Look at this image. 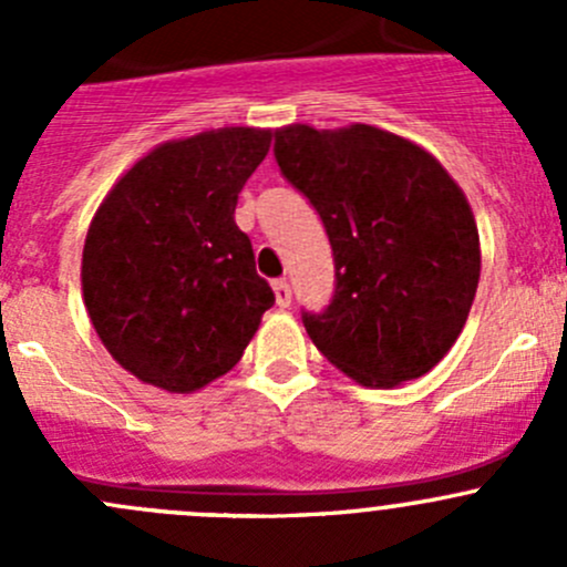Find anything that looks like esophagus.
Listing matches in <instances>:
<instances>
[{
  "mask_svg": "<svg viewBox=\"0 0 567 567\" xmlns=\"http://www.w3.org/2000/svg\"><path fill=\"white\" fill-rule=\"evenodd\" d=\"M274 296H277L279 307H290V299H293V290H290L288 279H277L274 282Z\"/></svg>",
  "mask_w": 567,
  "mask_h": 567,
  "instance_id": "obj_1",
  "label": "esophagus"
}]
</instances>
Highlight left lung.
I'll return each mask as SVG.
<instances>
[{"mask_svg": "<svg viewBox=\"0 0 567 567\" xmlns=\"http://www.w3.org/2000/svg\"><path fill=\"white\" fill-rule=\"evenodd\" d=\"M274 158L316 208L334 257L329 305L301 310L318 351L364 386L425 375L477 293V225L458 183L422 147L362 123L279 128Z\"/></svg>", "mask_w": 567, "mask_h": 567, "instance_id": "obj_1", "label": "left lung"}]
</instances>
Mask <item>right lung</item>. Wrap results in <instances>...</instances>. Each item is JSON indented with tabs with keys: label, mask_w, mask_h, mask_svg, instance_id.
<instances>
[{
	"label": "right lung",
	"mask_w": 567,
	"mask_h": 567,
	"mask_svg": "<svg viewBox=\"0 0 567 567\" xmlns=\"http://www.w3.org/2000/svg\"><path fill=\"white\" fill-rule=\"evenodd\" d=\"M271 134L205 131L147 153L90 225L82 288L106 351L167 392H194L236 368L274 307L236 225L244 183Z\"/></svg>",
	"instance_id": "obj_1"
}]
</instances>
